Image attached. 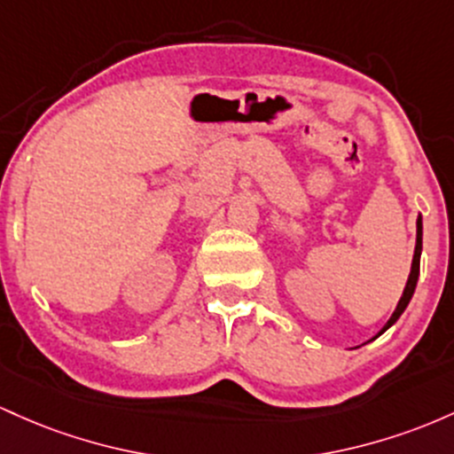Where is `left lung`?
<instances>
[{
    "instance_id": "8db88e82",
    "label": "left lung",
    "mask_w": 454,
    "mask_h": 454,
    "mask_svg": "<svg viewBox=\"0 0 454 454\" xmlns=\"http://www.w3.org/2000/svg\"><path fill=\"white\" fill-rule=\"evenodd\" d=\"M416 227H419V229H416V251H414V259H411L410 278H407V285H405V289H403V295H401V300H399V304H396L395 313H392V317L388 319V322H386L384 328H381V333H384V330H388L390 325L395 324L396 319L401 317V313H403L407 304H410L411 295H414L416 283H419V274H420V251H422V221H420V216H419V223H416ZM381 333H380V334H381Z\"/></svg>"
}]
</instances>
